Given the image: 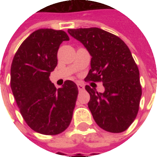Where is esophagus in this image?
I'll return each mask as SVG.
<instances>
[{
  "label": "esophagus",
  "mask_w": 157,
  "mask_h": 157,
  "mask_svg": "<svg viewBox=\"0 0 157 157\" xmlns=\"http://www.w3.org/2000/svg\"><path fill=\"white\" fill-rule=\"evenodd\" d=\"M77 87H78L79 91H83L84 90V85L82 83H77Z\"/></svg>",
  "instance_id": "34e87169"
}]
</instances>
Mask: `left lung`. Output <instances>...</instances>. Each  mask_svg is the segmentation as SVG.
Returning a JSON list of instances; mask_svg holds the SVG:
<instances>
[{
    "instance_id": "8db88e82",
    "label": "left lung",
    "mask_w": 157,
    "mask_h": 157,
    "mask_svg": "<svg viewBox=\"0 0 157 157\" xmlns=\"http://www.w3.org/2000/svg\"><path fill=\"white\" fill-rule=\"evenodd\" d=\"M68 33L92 55L86 81L102 82L105 88L98 92L86 86L94 120L106 131H124L137 116L142 94L138 66L129 48L118 36L98 28L69 29Z\"/></svg>"
}]
</instances>
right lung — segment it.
<instances>
[{"label": "right lung", "instance_id": "right-lung-1", "mask_svg": "<svg viewBox=\"0 0 157 157\" xmlns=\"http://www.w3.org/2000/svg\"><path fill=\"white\" fill-rule=\"evenodd\" d=\"M69 39L62 30L39 29L22 42L12 60L11 88L16 102L27 124L42 135H59L71 121L77 86L67 80L56 89L49 80L59 45Z\"/></svg>", "mask_w": 157, "mask_h": 157}]
</instances>
